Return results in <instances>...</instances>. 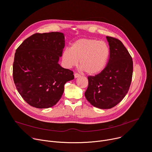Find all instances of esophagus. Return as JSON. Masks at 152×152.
Wrapping results in <instances>:
<instances>
[{
  "label": "esophagus",
  "mask_w": 152,
  "mask_h": 152,
  "mask_svg": "<svg viewBox=\"0 0 152 152\" xmlns=\"http://www.w3.org/2000/svg\"><path fill=\"white\" fill-rule=\"evenodd\" d=\"M74 76H75V78H77V77H79L80 76V75H79L78 73H75L74 75Z\"/></svg>",
  "instance_id": "obj_1"
}]
</instances>
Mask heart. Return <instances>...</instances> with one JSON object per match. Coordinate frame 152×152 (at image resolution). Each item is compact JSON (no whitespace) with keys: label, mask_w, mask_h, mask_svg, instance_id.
<instances>
[{"label":"heart","mask_w":152,"mask_h":152,"mask_svg":"<svg viewBox=\"0 0 152 152\" xmlns=\"http://www.w3.org/2000/svg\"><path fill=\"white\" fill-rule=\"evenodd\" d=\"M110 55L106 42L90 38H82L75 41L63 52L62 61L68 68L79 67L86 75L94 76L100 73L105 68Z\"/></svg>","instance_id":"1"}]
</instances>
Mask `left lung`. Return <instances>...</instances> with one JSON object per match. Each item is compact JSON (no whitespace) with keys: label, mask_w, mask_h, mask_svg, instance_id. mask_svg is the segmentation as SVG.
I'll use <instances>...</instances> for the list:
<instances>
[{"label":"left lung","mask_w":152,"mask_h":152,"mask_svg":"<svg viewBox=\"0 0 152 152\" xmlns=\"http://www.w3.org/2000/svg\"><path fill=\"white\" fill-rule=\"evenodd\" d=\"M110 46V59L104 69L95 76H89L85 96L93 106L111 109L127 93L133 74L131 56L121 41L106 37Z\"/></svg>","instance_id":"left-lung-1"}]
</instances>
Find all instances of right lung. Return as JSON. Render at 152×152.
Instances as JSON below:
<instances>
[{
  "label": "right lung",
  "mask_w": 152,
  "mask_h": 152,
  "mask_svg": "<svg viewBox=\"0 0 152 152\" xmlns=\"http://www.w3.org/2000/svg\"><path fill=\"white\" fill-rule=\"evenodd\" d=\"M64 46V34L52 32L32 35L16 50L14 82L20 96L31 106L42 109L55 105L65 83L74 79L73 72L58 64Z\"/></svg>",
  "instance_id": "add662e5"
}]
</instances>
